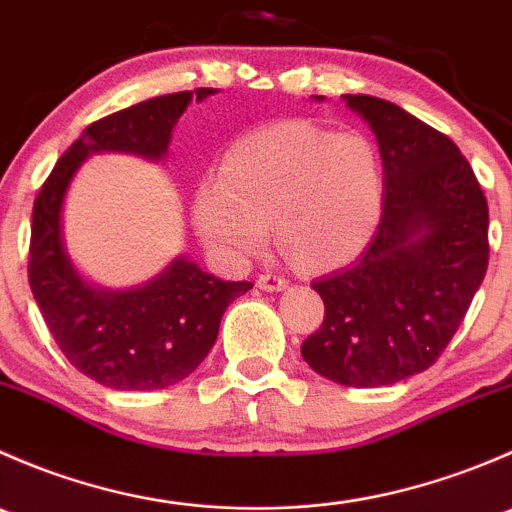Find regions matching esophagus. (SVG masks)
Instances as JSON below:
<instances>
[{
	"instance_id": "34e87169",
	"label": "esophagus",
	"mask_w": 512,
	"mask_h": 512,
	"mask_svg": "<svg viewBox=\"0 0 512 512\" xmlns=\"http://www.w3.org/2000/svg\"><path fill=\"white\" fill-rule=\"evenodd\" d=\"M257 287L265 289V292H282L287 287V280L280 275H272V272H265V275L257 277Z\"/></svg>"
}]
</instances>
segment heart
I'll list each match as a JSON object with an SVG mask.
<instances>
[{"label":"heart","instance_id":"b5f03b06","mask_svg":"<svg viewBox=\"0 0 512 512\" xmlns=\"http://www.w3.org/2000/svg\"><path fill=\"white\" fill-rule=\"evenodd\" d=\"M384 208L379 153L361 133L280 121L230 146L223 175L195 190L193 220L205 245L242 262L275 225L285 252L307 270L349 262L374 235Z\"/></svg>","mask_w":512,"mask_h":512}]
</instances>
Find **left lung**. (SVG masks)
I'll return each instance as SVG.
<instances>
[{
	"instance_id": "left-lung-1",
	"label": "left lung",
	"mask_w": 512,
	"mask_h": 512,
	"mask_svg": "<svg viewBox=\"0 0 512 512\" xmlns=\"http://www.w3.org/2000/svg\"><path fill=\"white\" fill-rule=\"evenodd\" d=\"M342 98L379 143L384 208L364 255L312 282L324 322L302 356L371 389L426 371L461 327L488 270V203L451 138L384 98Z\"/></svg>"
}]
</instances>
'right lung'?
<instances>
[{
    "label": "right lung",
    "instance_id": "right-lung-1",
    "mask_svg": "<svg viewBox=\"0 0 512 512\" xmlns=\"http://www.w3.org/2000/svg\"><path fill=\"white\" fill-rule=\"evenodd\" d=\"M213 94L218 89L156 96L91 123L59 158L34 200L29 287L69 364L108 389H165L193 374L218 339L227 304L252 289V282H223L178 255L138 287L91 285L64 245L66 190L91 153L165 158L175 123L190 101Z\"/></svg>",
    "mask_w": 512,
    "mask_h": 512
}]
</instances>
